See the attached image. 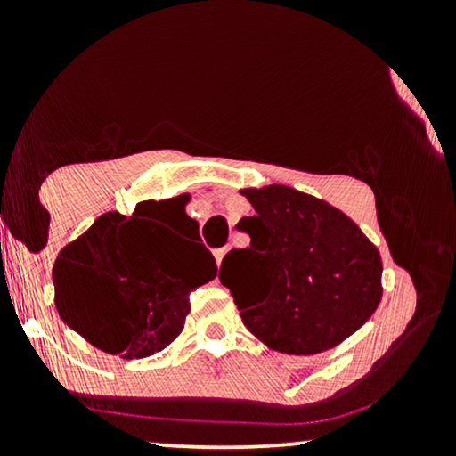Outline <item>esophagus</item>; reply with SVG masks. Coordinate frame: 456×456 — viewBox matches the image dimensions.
<instances>
[{"label":"esophagus","mask_w":456,"mask_h":456,"mask_svg":"<svg viewBox=\"0 0 456 456\" xmlns=\"http://www.w3.org/2000/svg\"><path fill=\"white\" fill-rule=\"evenodd\" d=\"M224 255H227V248H216V250H214V257H216V261H218V264H221V261H223V257H224Z\"/></svg>","instance_id":"34e87169"}]
</instances>
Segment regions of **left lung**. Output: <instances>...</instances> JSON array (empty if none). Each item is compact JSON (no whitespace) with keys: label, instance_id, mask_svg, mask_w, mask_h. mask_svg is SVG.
Returning a JSON list of instances; mask_svg holds the SVG:
<instances>
[{"label":"left lung","instance_id":"8db88e82","mask_svg":"<svg viewBox=\"0 0 456 456\" xmlns=\"http://www.w3.org/2000/svg\"><path fill=\"white\" fill-rule=\"evenodd\" d=\"M253 216L238 223L248 248L224 255L223 267H242L260 281L255 297L232 280L244 326L281 354L311 355L337 347L375 313L381 300L378 246L347 214L291 186L240 191Z\"/></svg>","mask_w":456,"mask_h":456}]
</instances>
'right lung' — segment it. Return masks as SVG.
<instances>
[{
	"mask_svg": "<svg viewBox=\"0 0 456 456\" xmlns=\"http://www.w3.org/2000/svg\"><path fill=\"white\" fill-rule=\"evenodd\" d=\"M186 195L141 201L130 216L107 212L61 248L53 265L55 306L75 332L119 358L162 352L184 330L188 294L216 276L203 244L197 253H174L162 223L182 221Z\"/></svg>",
	"mask_w": 456,
	"mask_h": 456,
	"instance_id": "obj_1",
	"label": "right lung"
}]
</instances>
